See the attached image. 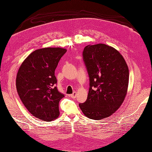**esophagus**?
I'll list each match as a JSON object with an SVG mask.
<instances>
[{
  "instance_id": "esophagus-1",
  "label": "esophagus",
  "mask_w": 152,
  "mask_h": 152,
  "mask_svg": "<svg viewBox=\"0 0 152 152\" xmlns=\"http://www.w3.org/2000/svg\"><path fill=\"white\" fill-rule=\"evenodd\" d=\"M70 96L72 97V98H75L77 96V92H73V93L70 94Z\"/></svg>"
}]
</instances>
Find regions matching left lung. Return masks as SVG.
Listing matches in <instances>:
<instances>
[{
    "label": "left lung",
    "instance_id": "8db88e82",
    "mask_svg": "<svg viewBox=\"0 0 152 152\" xmlns=\"http://www.w3.org/2000/svg\"><path fill=\"white\" fill-rule=\"evenodd\" d=\"M83 58L90 87L87 99L79 107L90 119L106 118L125 100L129 78L127 64L119 51L104 44L85 46Z\"/></svg>",
    "mask_w": 152,
    "mask_h": 152
}]
</instances>
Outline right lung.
Wrapping results in <instances>:
<instances>
[{"instance_id":"obj_1","label":"right lung","mask_w":152,"mask_h":152,"mask_svg":"<svg viewBox=\"0 0 152 152\" xmlns=\"http://www.w3.org/2000/svg\"><path fill=\"white\" fill-rule=\"evenodd\" d=\"M67 50L44 48L30 54L21 64L16 76V88L27 110L42 121L56 119L59 102L64 94L58 91L54 75L59 61Z\"/></svg>"}]
</instances>
